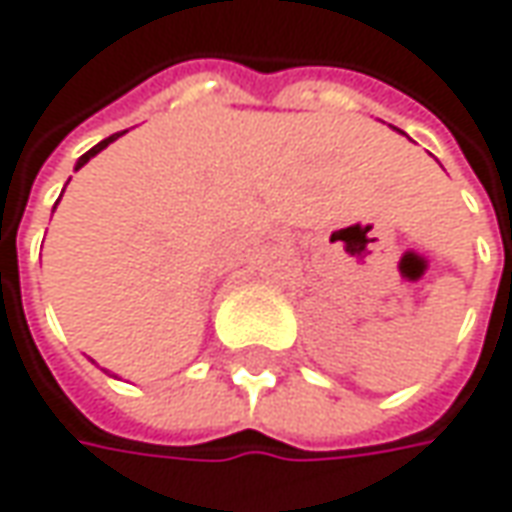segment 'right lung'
Instances as JSON below:
<instances>
[{
    "mask_svg": "<svg viewBox=\"0 0 512 512\" xmlns=\"http://www.w3.org/2000/svg\"><path fill=\"white\" fill-rule=\"evenodd\" d=\"M117 137H120V134H111V137H108V140H102V143H100V145H94V148H91V151H85V154H82V157H79L77 168L85 166V163H88V160H91V157H94V154H100L102 148H105V145H108V143H114V140H117Z\"/></svg>",
    "mask_w": 512,
    "mask_h": 512,
    "instance_id": "obj_1",
    "label": "right lung"
}]
</instances>
